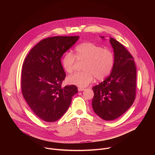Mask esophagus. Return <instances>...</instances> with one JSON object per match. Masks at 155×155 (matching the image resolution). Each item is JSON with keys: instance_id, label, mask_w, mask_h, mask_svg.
Segmentation results:
<instances>
[{"instance_id": "1", "label": "esophagus", "mask_w": 155, "mask_h": 155, "mask_svg": "<svg viewBox=\"0 0 155 155\" xmlns=\"http://www.w3.org/2000/svg\"><path fill=\"white\" fill-rule=\"evenodd\" d=\"M85 89L84 88H81V87H79L78 88V91H84Z\"/></svg>"}]
</instances>
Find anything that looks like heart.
I'll list each match as a JSON object with an SVG mask.
<instances>
[{
    "mask_svg": "<svg viewBox=\"0 0 155 155\" xmlns=\"http://www.w3.org/2000/svg\"><path fill=\"white\" fill-rule=\"evenodd\" d=\"M78 60L85 61L82 72L76 73L68 78L69 83L79 87H86L92 83L95 78L103 80L110 73L114 61L113 53L109 49L91 42H84L75 48V55L66 52L61 60L62 65L68 73L74 70Z\"/></svg>",
    "mask_w": 155,
    "mask_h": 155,
    "instance_id": "b5f03b06",
    "label": "heart"
}]
</instances>
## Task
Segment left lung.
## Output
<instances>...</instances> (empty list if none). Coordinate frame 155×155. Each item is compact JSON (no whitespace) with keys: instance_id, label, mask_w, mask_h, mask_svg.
Here are the masks:
<instances>
[{"instance_id":"left-lung-1","label":"left lung","mask_w":155,"mask_h":155,"mask_svg":"<svg viewBox=\"0 0 155 155\" xmlns=\"http://www.w3.org/2000/svg\"><path fill=\"white\" fill-rule=\"evenodd\" d=\"M104 39V37H101ZM114 61L109 76L92 88L94 112L105 120H114L128 110L135 100L136 67L123 45L110 38Z\"/></svg>"}]
</instances>
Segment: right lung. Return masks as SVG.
I'll return each instance as SVG.
<instances>
[{"label":"right lung","mask_w":155,"mask_h":155,"mask_svg":"<svg viewBox=\"0 0 155 155\" xmlns=\"http://www.w3.org/2000/svg\"><path fill=\"white\" fill-rule=\"evenodd\" d=\"M79 38V36L46 38L31 49L24 60L22 95L34 113L45 122L58 120L78 92L73 85L61 87L66 73L61 58Z\"/></svg>","instance_id":"add662e5"}]
</instances>
